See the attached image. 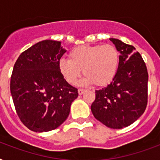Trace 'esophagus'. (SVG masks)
I'll list each match as a JSON object with an SVG mask.
<instances>
[{
	"instance_id": "obj_1",
	"label": "esophagus",
	"mask_w": 160,
	"mask_h": 160,
	"mask_svg": "<svg viewBox=\"0 0 160 160\" xmlns=\"http://www.w3.org/2000/svg\"><path fill=\"white\" fill-rule=\"evenodd\" d=\"M85 90H84V89H79V90H78V93H79V95H81L82 94H84V93H85Z\"/></svg>"
}]
</instances>
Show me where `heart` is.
<instances>
[{
	"label": "heart",
	"instance_id": "b5f03b06",
	"mask_svg": "<svg viewBox=\"0 0 160 160\" xmlns=\"http://www.w3.org/2000/svg\"><path fill=\"white\" fill-rule=\"evenodd\" d=\"M68 57L69 60H60L58 67L65 81L72 85L76 84L83 70L85 76L80 85L95 83L105 86L111 82L119 68V51L110 44L77 46L69 52Z\"/></svg>",
	"mask_w": 160,
	"mask_h": 160
}]
</instances>
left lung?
<instances>
[{
    "label": "left lung",
    "instance_id": "1",
    "mask_svg": "<svg viewBox=\"0 0 160 160\" xmlns=\"http://www.w3.org/2000/svg\"><path fill=\"white\" fill-rule=\"evenodd\" d=\"M120 55L112 82L95 90L91 111L96 119L111 129H122L141 116L148 103L149 75L143 58L135 48L110 38Z\"/></svg>",
    "mask_w": 160,
    "mask_h": 160
}]
</instances>
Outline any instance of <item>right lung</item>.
<instances>
[{
    "mask_svg": "<svg viewBox=\"0 0 160 160\" xmlns=\"http://www.w3.org/2000/svg\"><path fill=\"white\" fill-rule=\"evenodd\" d=\"M60 41L46 40L20 55L11 77L16 114L29 129L47 132L67 119L78 90L68 84L58 64L65 52Z\"/></svg>",
    "mask_w": 160,
    "mask_h": 160,
    "instance_id": "1",
    "label": "right lung"
}]
</instances>
